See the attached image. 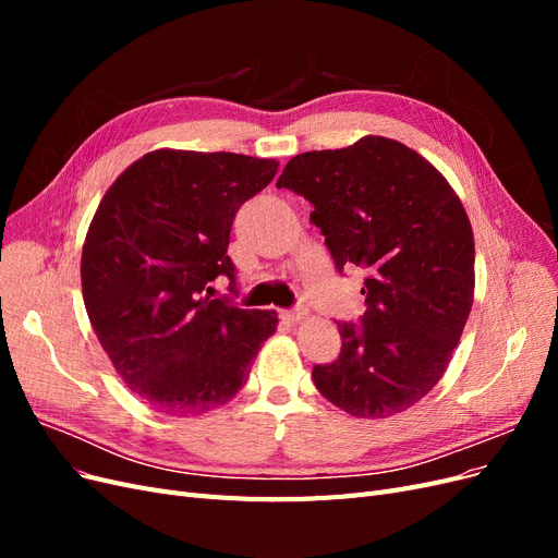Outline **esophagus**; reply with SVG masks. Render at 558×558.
Wrapping results in <instances>:
<instances>
[{
    "instance_id": "esophagus-1",
    "label": "esophagus",
    "mask_w": 558,
    "mask_h": 558,
    "mask_svg": "<svg viewBox=\"0 0 558 558\" xmlns=\"http://www.w3.org/2000/svg\"><path fill=\"white\" fill-rule=\"evenodd\" d=\"M281 320H286V324H300V320L307 318V312L305 310H283L279 312Z\"/></svg>"
}]
</instances>
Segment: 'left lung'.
I'll return each mask as SVG.
<instances>
[{
  "label": "left lung",
  "mask_w": 558,
  "mask_h": 558,
  "mask_svg": "<svg viewBox=\"0 0 558 558\" xmlns=\"http://www.w3.org/2000/svg\"><path fill=\"white\" fill-rule=\"evenodd\" d=\"M277 185L312 202L340 272H367L361 326L337 324L340 359L312 369L318 393L359 418L410 410L442 379L475 298L459 195L424 156L375 134L291 158Z\"/></svg>",
  "instance_id": "8db88e82"
}]
</instances>
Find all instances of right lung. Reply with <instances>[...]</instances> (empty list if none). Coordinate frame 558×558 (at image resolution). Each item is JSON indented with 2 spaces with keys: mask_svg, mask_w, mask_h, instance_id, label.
Segmentation results:
<instances>
[{
  "mask_svg": "<svg viewBox=\"0 0 558 558\" xmlns=\"http://www.w3.org/2000/svg\"><path fill=\"white\" fill-rule=\"evenodd\" d=\"M277 160L158 148L118 177L81 253L83 302L111 365L150 410L197 416L244 386L277 312L205 295L226 275L234 214ZM209 293V291H207Z\"/></svg>",
  "mask_w": 558,
  "mask_h": 558,
  "instance_id": "obj_1",
  "label": "right lung"
}]
</instances>
